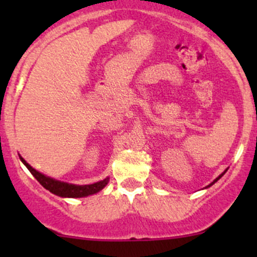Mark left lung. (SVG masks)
<instances>
[{
	"label": "left lung",
	"instance_id": "obj_1",
	"mask_svg": "<svg viewBox=\"0 0 257 257\" xmlns=\"http://www.w3.org/2000/svg\"><path fill=\"white\" fill-rule=\"evenodd\" d=\"M225 173H226V170H225V172H224V173H222V174H220V175H219V177H217L216 179H215V180H214V181H212V183H211V184H209V185H208V186H206V188H209V186H211V185H212V184H215V183H216V181H217V180H219V179H220V178H221V177H222V175H224V174H225Z\"/></svg>",
	"mask_w": 257,
	"mask_h": 257
}]
</instances>
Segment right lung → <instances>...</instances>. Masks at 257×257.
<instances>
[{
	"label": "right lung",
	"mask_w": 257,
	"mask_h": 257,
	"mask_svg": "<svg viewBox=\"0 0 257 257\" xmlns=\"http://www.w3.org/2000/svg\"><path fill=\"white\" fill-rule=\"evenodd\" d=\"M21 162L27 167V169L32 173V175L38 180V183L43 186L45 189L51 191L54 195L62 196V198H83V196L93 195V194L98 193L102 190L109 181V178H105L104 180H100L98 183L89 184V185H74V184L64 183V181L56 180L53 178H49L47 175L42 174V173L37 172L33 169L22 157H20Z\"/></svg>",
	"instance_id": "obj_1"
}]
</instances>
